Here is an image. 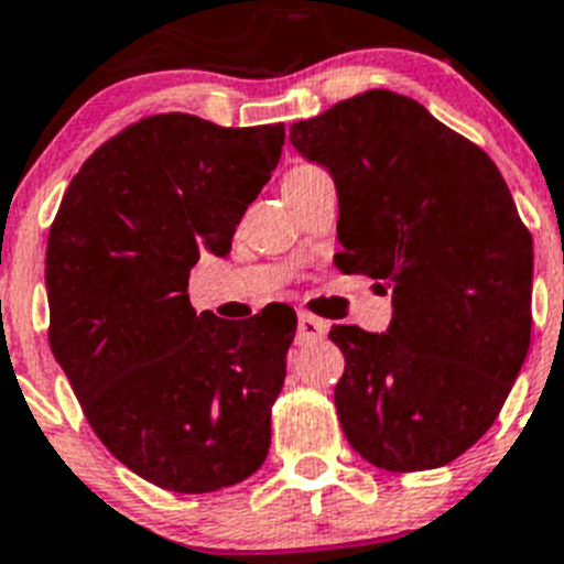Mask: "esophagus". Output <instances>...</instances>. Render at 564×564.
<instances>
[{
  "label": "esophagus",
  "mask_w": 564,
  "mask_h": 564,
  "mask_svg": "<svg viewBox=\"0 0 564 564\" xmlns=\"http://www.w3.org/2000/svg\"><path fill=\"white\" fill-rule=\"evenodd\" d=\"M326 332H329V323L321 321V317L306 315V312L297 315V343H301V346L321 340V337H326Z\"/></svg>",
  "instance_id": "esophagus-1"
}]
</instances>
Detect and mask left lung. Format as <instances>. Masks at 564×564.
I'll list each match as a JSON object with an SVG mask.
<instances>
[{
	"instance_id": "1",
	"label": "left lung",
	"mask_w": 564,
	"mask_h": 564,
	"mask_svg": "<svg viewBox=\"0 0 564 564\" xmlns=\"http://www.w3.org/2000/svg\"><path fill=\"white\" fill-rule=\"evenodd\" d=\"M289 141L335 181L337 267L391 286L389 329L329 332L346 357L343 434L386 471L452 463L491 429L531 346L533 243L511 189L477 144L391 90L297 121Z\"/></svg>"
}]
</instances>
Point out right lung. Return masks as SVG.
Instances as JSON below:
<instances>
[{
	"instance_id": "add662e5",
	"label": "right lung",
	"mask_w": 564,
	"mask_h": 564,
	"mask_svg": "<svg viewBox=\"0 0 564 564\" xmlns=\"http://www.w3.org/2000/svg\"><path fill=\"white\" fill-rule=\"evenodd\" d=\"M283 139V124L141 119L82 164L51 227L53 357L107 452L166 491H218L267 459L295 312L195 315L187 281L200 254L227 258Z\"/></svg>"
}]
</instances>
